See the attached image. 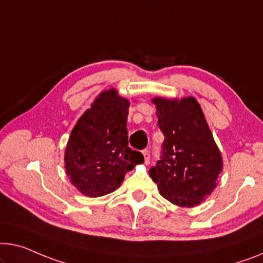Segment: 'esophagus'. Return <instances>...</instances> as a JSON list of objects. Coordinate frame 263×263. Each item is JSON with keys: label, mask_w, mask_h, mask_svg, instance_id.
Wrapping results in <instances>:
<instances>
[{"label": "esophagus", "mask_w": 263, "mask_h": 263, "mask_svg": "<svg viewBox=\"0 0 263 263\" xmlns=\"http://www.w3.org/2000/svg\"><path fill=\"white\" fill-rule=\"evenodd\" d=\"M143 156H144V163H145V164L150 163V151H148V150H144V151H143Z\"/></svg>", "instance_id": "34e87169"}]
</instances>
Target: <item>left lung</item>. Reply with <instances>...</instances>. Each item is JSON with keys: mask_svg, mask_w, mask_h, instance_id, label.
Segmentation results:
<instances>
[{"mask_svg": "<svg viewBox=\"0 0 263 263\" xmlns=\"http://www.w3.org/2000/svg\"><path fill=\"white\" fill-rule=\"evenodd\" d=\"M151 101L165 136L162 159L150 169L152 181L172 204H201L217 186L223 169L221 151L201 105L194 97H155Z\"/></svg>", "mask_w": 263, "mask_h": 263, "instance_id": "left-lung-1", "label": "left lung"}]
</instances>
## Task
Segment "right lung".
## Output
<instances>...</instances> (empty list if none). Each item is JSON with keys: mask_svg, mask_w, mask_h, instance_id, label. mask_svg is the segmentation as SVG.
<instances>
[{"mask_svg": "<svg viewBox=\"0 0 263 263\" xmlns=\"http://www.w3.org/2000/svg\"><path fill=\"white\" fill-rule=\"evenodd\" d=\"M128 99L109 88L94 99L74 125L66 145L65 169L84 196L113 193L126 172L144 162L140 152L128 147Z\"/></svg>", "mask_w": 263, "mask_h": 263, "instance_id": "obj_1", "label": "right lung"}]
</instances>
